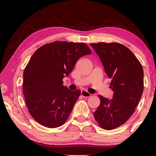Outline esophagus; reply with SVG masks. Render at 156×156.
<instances>
[{
    "mask_svg": "<svg viewBox=\"0 0 156 156\" xmlns=\"http://www.w3.org/2000/svg\"><path fill=\"white\" fill-rule=\"evenodd\" d=\"M81 96L84 98H88L89 96H91V94H89V92L85 90H83L81 91Z\"/></svg>",
    "mask_w": 156,
    "mask_h": 156,
    "instance_id": "34e87169",
    "label": "esophagus"
}]
</instances>
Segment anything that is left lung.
<instances>
[{"label":"left lung","mask_w":156,"mask_h":156,"mask_svg":"<svg viewBox=\"0 0 156 156\" xmlns=\"http://www.w3.org/2000/svg\"><path fill=\"white\" fill-rule=\"evenodd\" d=\"M108 77L113 98L99 96L100 104L94 115L100 126L112 130L123 125L135 112L144 89L142 65L130 49L112 43H92Z\"/></svg>","instance_id":"8db88e82"}]
</instances>
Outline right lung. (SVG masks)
I'll use <instances>...</instances> for the list:
<instances>
[{"label":"right lung","instance_id":"1","mask_svg":"<svg viewBox=\"0 0 156 156\" xmlns=\"http://www.w3.org/2000/svg\"><path fill=\"white\" fill-rule=\"evenodd\" d=\"M91 51L84 43L56 41L35 51L23 73V94L29 112L48 128L61 126L72 112L80 91L63 86L78 60Z\"/></svg>","mask_w":156,"mask_h":156}]
</instances>
